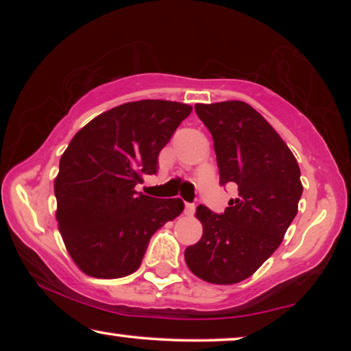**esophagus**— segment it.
<instances>
[{
  "label": "esophagus",
  "instance_id": "obj_1",
  "mask_svg": "<svg viewBox=\"0 0 351 351\" xmlns=\"http://www.w3.org/2000/svg\"><path fill=\"white\" fill-rule=\"evenodd\" d=\"M184 213H185V215H193V213H195V206L190 204V203H186Z\"/></svg>",
  "mask_w": 351,
  "mask_h": 351
}]
</instances>
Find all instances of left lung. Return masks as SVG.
Returning a JSON list of instances; mask_svg holds the SVG:
<instances>
[{
	"instance_id": "8db88e82",
	"label": "left lung",
	"mask_w": 351,
	"mask_h": 351,
	"mask_svg": "<svg viewBox=\"0 0 351 351\" xmlns=\"http://www.w3.org/2000/svg\"><path fill=\"white\" fill-rule=\"evenodd\" d=\"M213 134L220 184L238 198L217 215L199 204L203 237L185 249L190 271L210 285L246 280L276 251L299 210L300 167L289 147L257 110L241 100L196 104Z\"/></svg>"
}]
</instances>
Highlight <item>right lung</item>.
I'll list each match as a JSON object with an SVG mask.
<instances>
[{"instance_id":"right-lung-1","label":"right lung","mask_w":351,"mask_h":351,"mask_svg":"<svg viewBox=\"0 0 351 351\" xmlns=\"http://www.w3.org/2000/svg\"><path fill=\"white\" fill-rule=\"evenodd\" d=\"M191 110L171 100L128 102L71 138L54 180L56 219L70 257L88 276L131 275L152 234L182 214V199L152 198L136 185L156 174L158 155Z\"/></svg>"}]
</instances>
